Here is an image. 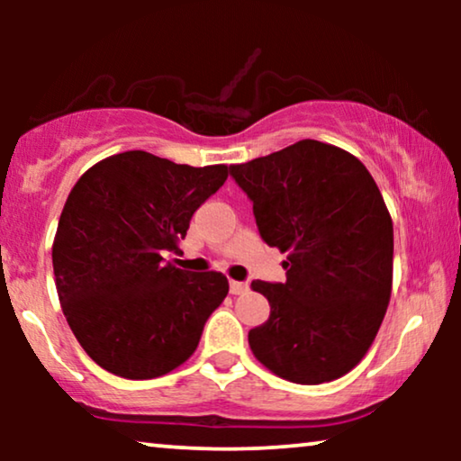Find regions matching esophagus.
Returning <instances> with one entry per match:
<instances>
[{
  "label": "esophagus",
  "mask_w": 461,
  "mask_h": 461,
  "mask_svg": "<svg viewBox=\"0 0 461 461\" xmlns=\"http://www.w3.org/2000/svg\"><path fill=\"white\" fill-rule=\"evenodd\" d=\"M245 292H248V283L230 281V294L232 295H239V294H245Z\"/></svg>",
  "instance_id": "esophagus-1"
}]
</instances>
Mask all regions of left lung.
Here are the masks:
<instances>
[{
	"label": "left lung",
	"mask_w": 461,
	"mask_h": 461,
	"mask_svg": "<svg viewBox=\"0 0 461 461\" xmlns=\"http://www.w3.org/2000/svg\"><path fill=\"white\" fill-rule=\"evenodd\" d=\"M258 230L287 251L285 283L254 281L270 317L249 331L258 361L283 380L323 384L365 357L393 289V220L367 167L346 150L300 140L230 166Z\"/></svg>",
	"instance_id": "1"
}]
</instances>
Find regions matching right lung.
I'll list each match as a JSON object with an SVG mask.
<instances>
[{
	"label": "right lung",
	"mask_w": 461,
	"mask_h": 461,
	"mask_svg": "<svg viewBox=\"0 0 461 461\" xmlns=\"http://www.w3.org/2000/svg\"><path fill=\"white\" fill-rule=\"evenodd\" d=\"M229 167H191L144 150L106 157L77 180L52 245L67 323L92 361L128 380L178 367L222 304V273L166 264L193 213L224 185Z\"/></svg>",
	"instance_id": "obj_1"
}]
</instances>
